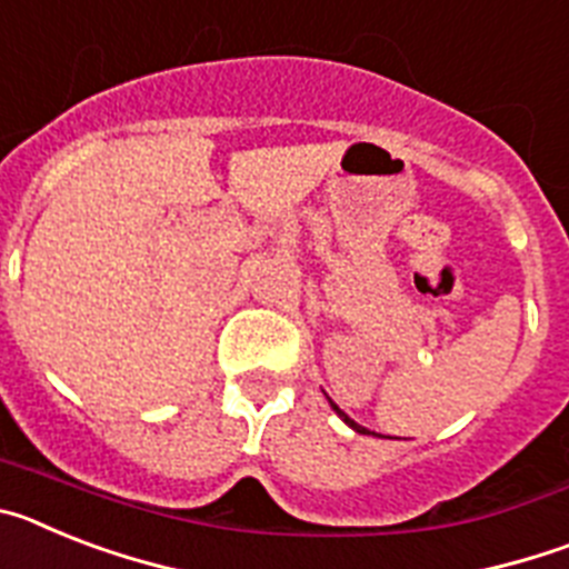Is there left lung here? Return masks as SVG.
Returning a JSON list of instances; mask_svg holds the SVG:
<instances>
[{"label":"left lung","instance_id":"left-lung-1","mask_svg":"<svg viewBox=\"0 0 569 569\" xmlns=\"http://www.w3.org/2000/svg\"><path fill=\"white\" fill-rule=\"evenodd\" d=\"M330 407H333L336 413H339V419H341V421H345V425H350V427H353L356 433H370V430H367V427L356 425V421H353V419H350V416H347V413H345V410H339V407H336V401H330Z\"/></svg>","mask_w":569,"mask_h":569}]
</instances>
